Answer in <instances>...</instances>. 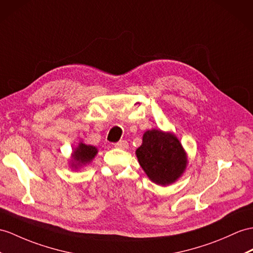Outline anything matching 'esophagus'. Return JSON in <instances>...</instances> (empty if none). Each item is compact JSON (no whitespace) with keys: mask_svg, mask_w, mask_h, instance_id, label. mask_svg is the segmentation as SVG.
Instances as JSON below:
<instances>
[{"mask_svg":"<svg viewBox=\"0 0 253 253\" xmlns=\"http://www.w3.org/2000/svg\"><path fill=\"white\" fill-rule=\"evenodd\" d=\"M114 146L116 148H119V149H123V150H126L128 148V144H127L126 140H120V141H118V143L114 144Z\"/></svg>","mask_w":253,"mask_h":253,"instance_id":"1","label":"esophagus"}]
</instances>
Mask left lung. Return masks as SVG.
<instances>
[{
  "label": "left lung",
  "instance_id": "1",
  "mask_svg": "<svg viewBox=\"0 0 253 253\" xmlns=\"http://www.w3.org/2000/svg\"><path fill=\"white\" fill-rule=\"evenodd\" d=\"M135 153L148 178L162 187L176 182L188 165L187 152L180 140L174 133L160 128L146 131L143 144Z\"/></svg>",
  "mask_w": 253,
  "mask_h": 253
}]
</instances>
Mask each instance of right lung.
Listing matches in <instances>:
<instances>
[{"instance_id": "right-lung-1", "label": "right lung", "mask_w": 253, "mask_h": 253, "mask_svg": "<svg viewBox=\"0 0 253 253\" xmlns=\"http://www.w3.org/2000/svg\"><path fill=\"white\" fill-rule=\"evenodd\" d=\"M97 148L91 145H85L84 141H79L76 148L72 151V160L70 165L72 169H79L84 168V165L90 164L95 156L97 155Z\"/></svg>"}]
</instances>
